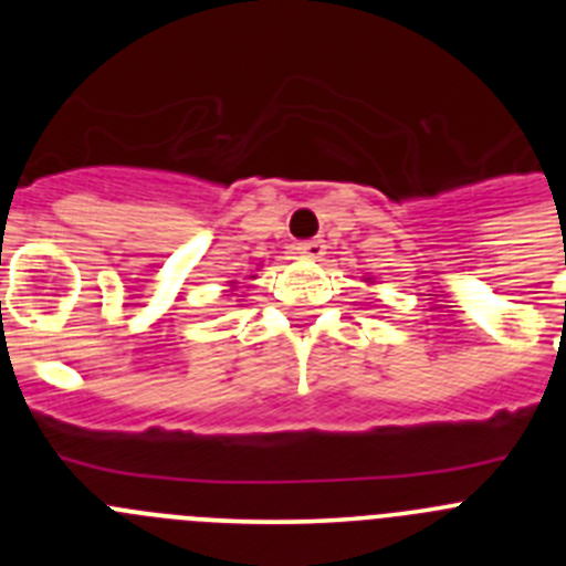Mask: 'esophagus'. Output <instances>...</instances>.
<instances>
[{
    "label": "esophagus",
    "mask_w": 566,
    "mask_h": 566,
    "mask_svg": "<svg viewBox=\"0 0 566 566\" xmlns=\"http://www.w3.org/2000/svg\"><path fill=\"white\" fill-rule=\"evenodd\" d=\"M297 254L300 258H306V260H319L323 254H326V240H303V243H297Z\"/></svg>",
    "instance_id": "1"
}]
</instances>
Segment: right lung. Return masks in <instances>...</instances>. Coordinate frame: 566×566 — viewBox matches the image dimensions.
Wrapping results in <instances>:
<instances>
[{"label":"right lung","instance_id":"right-lung-1","mask_svg":"<svg viewBox=\"0 0 566 566\" xmlns=\"http://www.w3.org/2000/svg\"><path fill=\"white\" fill-rule=\"evenodd\" d=\"M249 277H258V274H249ZM229 292H238V283H234V280L229 283ZM238 297H243V294H238Z\"/></svg>","mask_w":566,"mask_h":566}]
</instances>
